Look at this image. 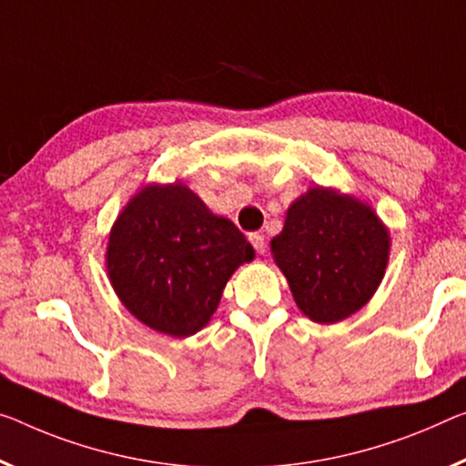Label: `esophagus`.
<instances>
[{
  "mask_svg": "<svg viewBox=\"0 0 466 466\" xmlns=\"http://www.w3.org/2000/svg\"><path fill=\"white\" fill-rule=\"evenodd\" d=\"M249 243H252V248L256 249V254H264V248H267V243H264V235L262 233H249Z\"/></svg>",
  "mask_w": 466,
  "mask_h": 466,
  "instance_id": "esophagus-1",
  "label": "esophagus"
}]
</instances>
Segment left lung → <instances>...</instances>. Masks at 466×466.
<instances>
[{
	"label": "left lung",
	"mask_w": 466,
	"mask_h": 466,
	"mask_svg": "<svg viewBox=\"0 0 466 466\" xmlns=\"http://www.w3.org/2000/svg\"><path fill=\"white\" fill-rule=\"evenodd\" d=\"M270 252L299 310L331 325L373 298L388 267L390 231L360 199L312 187L289 206Z\"/></svg>",
	"instance_id": "1"
}]
</instances>
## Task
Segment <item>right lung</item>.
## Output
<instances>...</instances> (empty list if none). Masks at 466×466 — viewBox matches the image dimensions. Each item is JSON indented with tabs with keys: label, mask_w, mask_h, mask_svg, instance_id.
Wrapping results in <instances>:
<instances>
[{
	"label": "right lung",
	"mask_w": 466,
	"mask_h": 466,
	"mask_svg": "<svg viewBox=\"0 0 466 466\" xmlns=\"http://www.w3.org/2000/svg\"><path fill=\"white\" fill-rule=\"evenodd\" d=\"M254 248L183 183L147 185L118 214L106 268L135 319L154 331L189 338L208 325L235 268Z\"/></svg>",
	"instance_id": "1"
}]
</instances>
